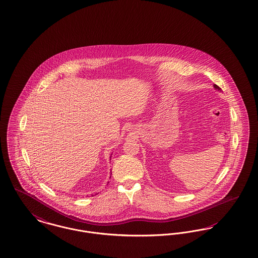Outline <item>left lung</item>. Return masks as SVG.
<instances>
[{
	"label": "left lung",
	"mask_w": 258,
	"mask_h": 258,
	"mask_svg": "<svg viewBox=\"0 0 258 258\" xmlns=\"http://www.w3.org/2000/svg\"><path fill=\"white\" fill-rule=\"evenodd\" d=\"M214 87H215V89H218V90H220L221 91V88L219 87L218 85H216V84H214Z\"/></svg>",
	"instance_id": "left-lung-1"
}]
</instances>
